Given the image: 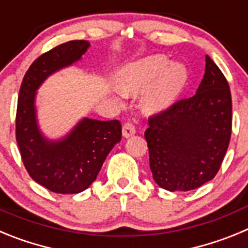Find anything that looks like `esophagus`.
Segmentation results:
<instances>
[{"label": "esophagus", "instance_id": "34e87169", "mask_svg": "<svg viewBox=\"0 0 248 248\" xmlns=\"http://www.w3.org/2000/svg\"><path fill=\"white\" fill-rule=\"evenodd\" d=\"M135 134V126L131 123H126L123 126V137L124 138H130Z\"/></svg>", "mask_w": 248, "mask_h": 248}]
</instances>
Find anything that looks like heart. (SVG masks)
I'll return each instance as SVG.
<instances>
[{
    "label": "heart",
    "instance_id": "obj_1",
    "mask_svg": "<svg viewBox=\"0 0 248 248\" xmlns=\"http://www.w3.org/2000/svg\"><path fill=\"white\" fill-rule=\"evenodd\" d=\"M117 88L124 95L146 92L141 109L157 115L171 108L187 83V71L180 63H170L163 54L146 57L124 67L117 76Z\"/></svg>",
    "mask_w": 248,
    "mask_h": 248
}]
</instances>
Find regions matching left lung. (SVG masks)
Returning a JSON list of instances; mask_svg holds the SVG:
<instances>
[{"label": "left lung", "mask_w": 248, "mask_h": 248, "mask_svg": "<svg viewBox=\"0 0 248 248\" xmlns=\"http://www.w3.org/2000/svg\"><path fill=\"white\" fill-rule=\"evenodd\" d=\"M194 97L149 119L145 139L155 183L168 191H190L217 174L231 138L232 102L226 78L206 56Z\"/></svg>", "instance_id": "8db88e82"}]
</instances>
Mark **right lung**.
<instances>
[{
	"mask_svg": "<svg viewBox=\"0 0 248 248\" xmlns=\"http://www.w3.org/2000/svg\"><path fill=\"white\" fill-rule=\"evenodd\" d=\"M89 47L87 41H71L42 54L28 68L19 89L16 139L22 160L36 183L57 194L88 189L122 139L119 120L83 118L59 139H49L39 128L37 91L48 77L80 61Z\"/></svg>",
	"mask_w": 248,
	"mask_h": 248,
	"instance_id": "right-lung-1",
	"label": "right lung"
}]
</instances>
